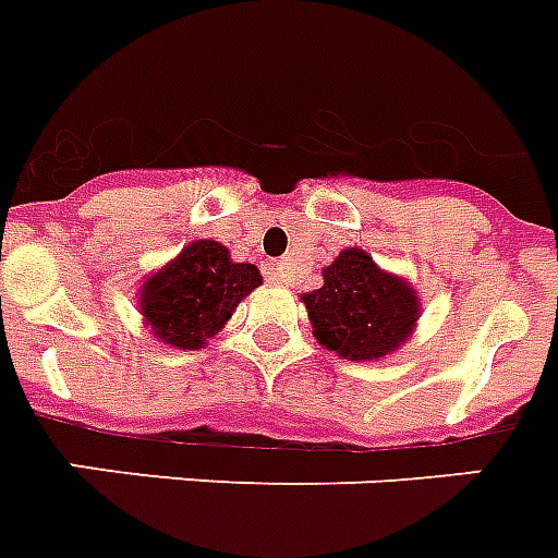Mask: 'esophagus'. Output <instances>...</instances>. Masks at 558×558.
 Segmentation results:
<instances>
[{"label":"esophagus","instance_id":"34e87169","mask_svg":"<svg viewBox=\"0 0 558 558\" xmlns=\"http://www.w3.org/2000/svg\"><path fill=\"white\" fill-rule=\"evenodd\" d=\"M267 274H270L274 282H288L291 279V267L284 265V262H274V265L267 267Z\"/></svg>","mask_w":558,"mask_h":558}]
</instances>
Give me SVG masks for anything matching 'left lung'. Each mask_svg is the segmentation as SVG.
Segmentation results:
<instances>
[{
  "label": "left lung",
  "mask_w": 558,
  "mask_h": 558,
  "mask_svg": "<svg viewBox=\"0 0 558 558\" xmlns=\"http://www.w3.org/2000/svg\"><path fill=\"white\" fill-rule=\"evenodd\" d=\"M325 284L302 293L319 345L333 354L368 363L403 345L421 319L412 282L383 270L360 247H345L323 270Z\"/></svg>",
  "instance_id": "obj_1"
}]
</instances>
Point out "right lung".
Returning a JSON list of instances; mask_svg holds the SVG:
<instances>
[{
  "label": "right lung",
  "instance_id": "1",
  "mask_svg": "<svg viewBox=\"0 0 558 558\" xmlns=\"http://www.w3.org/2000/svg\"><path fill=\"white\" fill-rule=\"evenodd\" d=\"M262 284L256 265L233 262L221 242H190L137 291V307L155 340L181 351L207 345L239 302Z\"/></svg>",
  "mask_w": 558,
  "mask_h": 558
}]
</instances>
